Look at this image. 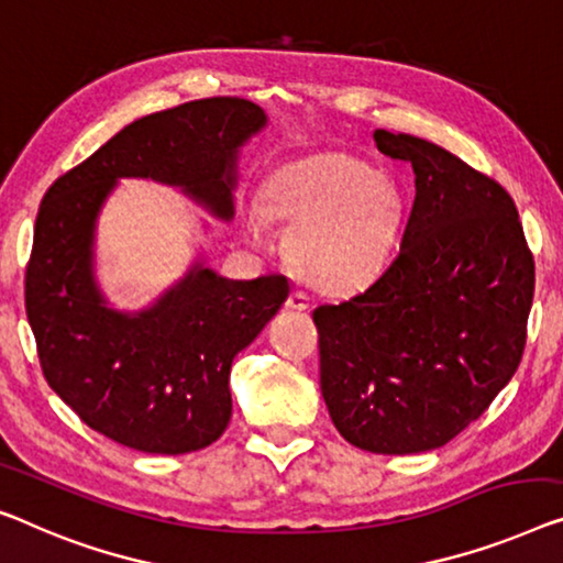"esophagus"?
Wrapping results in <instances>:
<instances>
[{
  "label": "esophagus",
  "instance_id": "esophagus-1",
  "mask_svg": "<svg viewBox=\"0 0 563 563\" xmlns=\"http://www.w3.org/2000/svg\"><path fill=\"white\" fill-rule=\"evenodd\" d=\"M288 306L290 310H308L310 308V300H308V296L306 292H300V290H292L290 296H288Z\"/></svg>",
  "mask_w": 563,
  "mask_h": 563
}]
</instances>
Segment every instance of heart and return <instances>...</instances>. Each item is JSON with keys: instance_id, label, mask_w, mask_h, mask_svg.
<instances>
[{"instance_id": "1", "label": "heart", "mask_w": 563, "mask_h": 563, "mask_svg": "<svg viewBox=\"0 0 563 563\" xmlns=\"http://www.w3.org/2000/svg\"><path fill=\"white\" fill-rule=\"evenodd\" d=\"M271 217L292 224L288 255L321 290H354L382 271L401 220V191L387 172L349 154H318L283 166L263 199L247 201L245 224L263 240Z\"/></svg>"}]
</instances>
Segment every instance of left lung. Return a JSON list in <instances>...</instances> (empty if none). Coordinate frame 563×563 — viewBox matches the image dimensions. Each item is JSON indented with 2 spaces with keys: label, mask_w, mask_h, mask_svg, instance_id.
Wrapping results in <instances>:
<instances>
[{
  "label": "left lung",
  "mask_w": 563,
  "mask_h": 563,
  "mask_svg": "<svg viewBox=\"0 0 563 563\" xmlns=\"http://www.w3.org/2000/svg\"><path fill=\"white\" fill-rule=\"evenodd\" d=\"M412 164L415 205L397 257L339 306H318L321 394L343 440L376 455L442 448L521 364L533 255L514 199L463 158L374 131Z\"/></svg>",
  "instance_id": "left-lung-1"
}]
</instances>
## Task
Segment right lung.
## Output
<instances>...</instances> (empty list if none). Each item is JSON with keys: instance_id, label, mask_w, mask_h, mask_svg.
<instances>
[{"instance_id": "add662e5", "label": "right lung", "mask_w": 563, "mask_h": 563, "mask_svg": "<svg viewBox=\"0 0 563 563\" xmlns=\"http://www.w3.org/2000/svg\"><path fill=\"white\" fill-rule=\"evenodd\" d=\"M267 125L245 98H205L125 125L42 199L24 308L42 372L88 427L148 455L212 444L232 417V358L278 313L283 275L230 280L197 257L141 310L108 303L96 230L119 179L181 189L217 220L234 217L240 148Z\"/></svg>"}]
</instances>
